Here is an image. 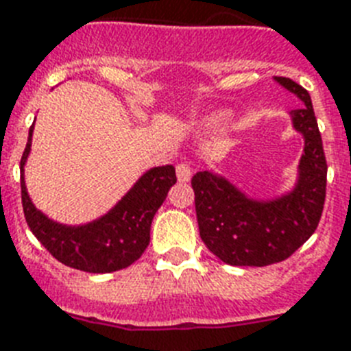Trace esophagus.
Returning <instances> with one entry per match:
<instances>
[{
	"label": "esophagus",
	"mask_w": 351,
	"mask_h": 351,
	"mask_svg": "<svg viewBox=\"0 0 351 351\" xmlns=\"http://www.w3.org/2000/svg\"><path fill=\"white\" fill-rule=\"evenodd\" d=\"M176 176H178V182H187L191 178V166L187 162H180L176 166Z\"/></svg>",
	"instance_id": "34e87169"
}]
</instances>
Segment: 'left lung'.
Wrapping results in <instances>:
<instances>
[{
  "label": "left lung",
  "mask_w": 351,
  "mask_h": 351,
  "mask_svg": "<svg viewBox=\"0 0 351 351\" xmlns=\"http://www.w3.org/2000/svg\"><path fill=\"white\" fill-rule=\"evenodd\" d=\"M278 82L304 102L292 111L295 130L304 135L295 189L279 200L254 202L207 171L191 178L202 241L227 265L265 267L285 261L314 234L323 215L328 166L312 101L289 77H278Z\"/></svg>",
  "instance_id": "obj_1"
}]
</instances>
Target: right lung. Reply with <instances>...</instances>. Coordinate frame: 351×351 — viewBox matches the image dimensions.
<instances>
[{"mask_svg":"<svg viewBox=\"0 0 351 351\" xmlns=\"http://www.w3.org/2000/svg\"><path fill=\"white\" fill-rule=\"evenodd\" d=\"M34 124L28 131L21 162V204L25 220L39 243L62 265L84 272L102 274L126 269L141 258L149 245L153 216L166 200L171 185L176 184L173 166L147 171L133 189L106 216L82 227H64L48 220L28 198L23 166L30 151Z\"/></svg>","mask_w":351,"mask_h":351,"instance_id":"right-lung-1","label":"right lung"}]
</instances>
